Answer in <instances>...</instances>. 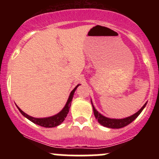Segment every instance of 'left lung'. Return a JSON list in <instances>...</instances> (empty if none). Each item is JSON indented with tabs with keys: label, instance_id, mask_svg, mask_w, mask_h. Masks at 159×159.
I'll use <instances>...</instances> for the list:
<instances>
[{
	"label": "left lung",
	"instance_id": "1",
	"mask_svg": "<svg viewBox=\"0 0 159 159\" xmlns=\"http://www.w3.org/2000/svg\"><path fill=\"white\" fill-rule=\"evenodd\" d=\"M91 105H92L93 111H94V115L95 116L96 119L98 120V121L99 122V124H101L102 125L105 126V127L110 128V129H121V128L125 127V126L128 125L130 123L132 122L138 116L141 114V112L143 111L145 107L146 106V103L142 107L140 110L138 111L136 113H134V115H131V116L127 117V118H120V119H117V118H107V117L104 116L102 114L99 113L97 110L95 109V108L94 107L92 104V101L91 100Z\"/></svg>",
	"mask_w": 159,
	"mask_h": 159
}]
</instances>
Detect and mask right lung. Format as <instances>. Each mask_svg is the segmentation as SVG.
I'll return each instance as SVG.
<instances>
[{"mask_svg": "<svg viewBox=\"0 0 159 159\" xmlns=\"http://www.w3.org/2000/svg\"><path fill=\"white\" fill-rule=\"evenodd\" d=\"M80 84H78L76 87L75 88L71 91V92L70 93V95L68 97V101H67L66 104H65V107L63 108V109L60 112H58L56 115H53V116L51 117H47V118H34V117L30 116V115H27L26 113L23 111L20 108L17 107L18 110L20 111V113L24 115L26 118H28V120H30V121H32L34 124L38 125L40 126H42V127L44 128H54L56 127V126L59 125L61 124L64 121H65V118L68 115V112H69V109L70 107V104H71L72 98H73L74 94H75V90L77 89V88L79 86Z\"/></svg>", "mask_w": 159, "mask_h": 159, "instance_id": "obj_1", "label": "right lung"}]
</instances>
